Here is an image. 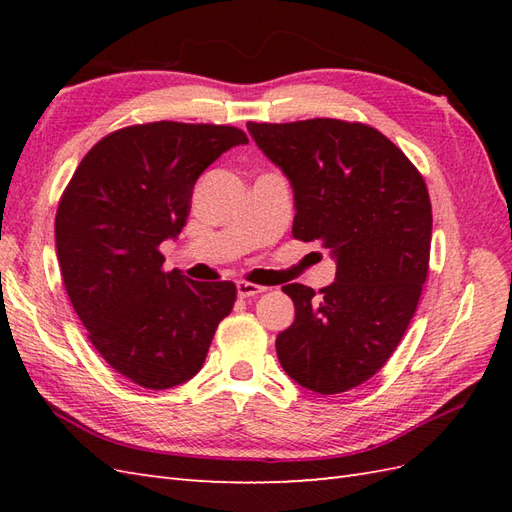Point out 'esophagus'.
Masks as SVG:
<instances>
[{
  "instance_id": "34e87169",
  "label": "esophagus",
  "mask_w": 512,
  "mask_h": 512,
  "mask_svg": "<svg viewBox=\"0 0 512 512\" xmlns=\"http://www.w3.org/2000/svg\"><path fill=\"white\" fill-rule=\"evenodd\" d=\"M259 292H266L264 286H257V284H250V281H237V295L246 299V297H255Z\"/></svg>"
}]
</instances>
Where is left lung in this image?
Returning <instances> with one entry per match:
<instances>
[{
  "label": "left lung",
  "instance_id": "1",
  "mask_svg": "<svg viewBox=\"0 0 512 512\" xmlns=\"http://www.w3.org/2000/svg\"><path fill=\"white\" fill-rule=\"evenodd\" d=\"M295 189L292 235L319 239L336 281L288 284L295 323L277 336L284 372L317 394L363 385L394 354L429 273L431 200L413 162L365 123H248Z\"/></svg>",
  "mask_w": 512,
  "mask_h": 512
}]
</instances>
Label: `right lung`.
<instances>
[{"instance_id": "right-lung-1", "label": "right lung", "mask_w": 512, "mask_h": 512, "mask_svg": "<svg viewBox=\"0 0 512 512\" xmlns=\"http://www.w3.org/2000/svg\"><path fill=\"white\" fill-rule=\"evenodd\" d=\"M244 143L231 125H129L85 154L61 195L54 239L65 292L96 352L140 387L198 374L233 310V281L165 273L160 244L187 224L200 173Z\"/></svg>"}]
</instances>
